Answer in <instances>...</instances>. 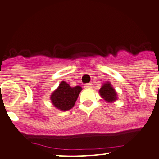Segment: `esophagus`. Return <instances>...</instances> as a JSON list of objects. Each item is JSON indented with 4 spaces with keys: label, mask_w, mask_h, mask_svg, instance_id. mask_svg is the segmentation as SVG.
Listing matches in <instances>:
<instances>
[{
    "label": "esophagus",
    "mask_w": 159,
    "mask_h": 159,
    "mask_svg": "<svg viewBox=\"0 0 159 159\" xmlns=\"http://www.w3.org/2000/svg\"><path fill=\"white\" fill-rule=\"evenodd\" d=\"M84 87L86 88V89H88V88H91V87H92V83H86V84L84 85Z\"/></svg>",
    "instance_id": "obj_1"
}]
</instances>
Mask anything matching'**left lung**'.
Listing matches in <instances>:
<instances>
[{
	"instance_id": "1",
	"label": "left lung",
	"mask_w": 159,
	"mask_h": 159,
	"mask_svg": "<svg viewBox=\"0 0 159 159\" xmlns=\"http://www.w3.org/2000/svg\"><path fill=\"white\" fill-rule=\"evenodd\" d=\"M100 94L106 101L113 102L117 99V93L111 83H106L100 89Z\"/></svg>"
}]
</instances>
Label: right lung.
Masks as SVG:
<instances>
[{
    "mask_svg": "<svg viewBox=\"0 0 159 159\" xmlns=\"http://www.w3.org/2000/svg\"><path fill=\"white\" fill-rule=\"evenodd\" d=\"M82 88L79 86L71 87L65 81L61 82L59 87L51 95L53 105L61 111H69L74 106Z\"/></svg>",
    "mask_w": 159,
    "mask_h": 159,
    "instance_id": "right-lung-1",
    "label": "right lung"
}]
</instances>
